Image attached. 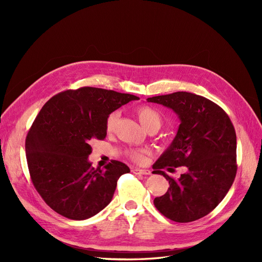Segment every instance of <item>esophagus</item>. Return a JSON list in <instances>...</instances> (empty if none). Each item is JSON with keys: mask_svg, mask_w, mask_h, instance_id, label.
Here are the masks:
<instances>
[{"mask_svg": "<svg viewBox=\"0 0 262 262\" xmlns=\"http://www.w3.org/2000/svg\"><path fill=\"white\" fill-rule=\"evenodd\" d=\"M136 175H150V170L148 169H140V168H132L131 170Z\"/></svg>", "mask_w": 262, "mask_h": 262, "instance_id": "1", "label": "esophagus"}]
</instances>
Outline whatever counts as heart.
I'll use <instances>...</instances> for the list:
<instances>
[{
    "mask_svg": "<svg viewBox=\"0 0 262 262\" xmlns=\"http://www.w3.org/2000/svg\"><path fill=\"white\" fill-rule=\"evenodd\" d=\"M137 115L139 117L141 124L143 125L146 130L150 128V126H157V128H160V125L162 123V117L154 108L148 107V106H141L137 109ZM118 117H119V114L117 112L110 114L108 116L107 122H106V129L108 132H112L115 129ZM146 152H147L146 149H130L126 152V156H128L133 162L142 163L144 161Z\"/></svg>",
    "mask_w": 262,
    "mask_h": 262,
    "instance_id": "obj_1",
    "label": "heart"
}]
</instances>
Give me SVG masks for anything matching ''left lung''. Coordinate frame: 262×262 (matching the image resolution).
Returning a JSON list of instances; mask_svg holds the SVG:
<instances>
[{"label":"left lung","instance_id":"1","mask_svg":"<svg viewBox=\"0 0 262 262\" xmlns=\"http://www.w3.org/2000/svg\"><path fill=\"white\" fill-rule=\"evenodd\" d=\"M146 100L172 109L180 119L175 139L153 165V173L169 182L167 192L154 199L155 208L178 223L199 220L217 207L234 182V125L215 102L192 93L176 92ZM179 165L188 170L178 180L160 170Z\"/></svg>","mask_w":262,"mask_h":262}]
</instances>
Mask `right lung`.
<instances>
[{"label":"right lung","instance_id":"right-lung-1","mask_svg":"<svg viewBox=\"0 0 262 262\" xmlns=\"http://www.w3.org/2000/svg\"><path fill=\"white\" fill-rule=\"evenodd\" d=\"M137 99L130 94L81 87L46 102L28 131L25 148L31 181L53 211L82 221L112 201L119 177L130 168L119 161L94 168L89 161L91 143L106 138L110 114Z\"/></svg>","mask_w":262,"mask_h":262}]
</instances>
